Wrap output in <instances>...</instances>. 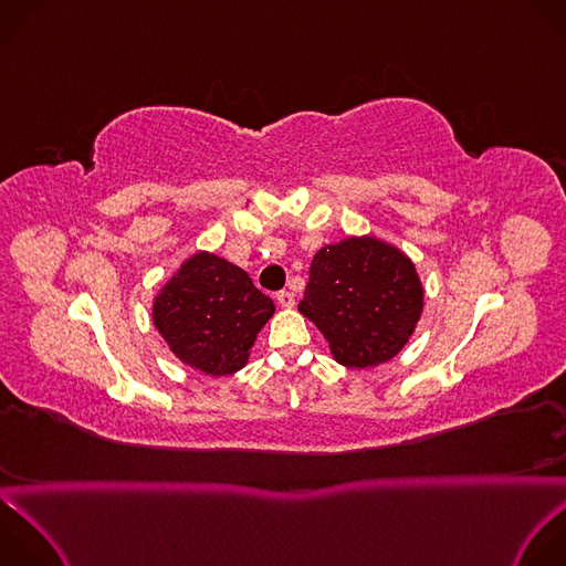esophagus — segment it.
Segmentation results:
<instances>
[{
    "mask_svg": "<svg viewBox=\"0 0 566 566\" xmlns=\"http://www.w3.org/2000/svg\"><path fill=\"white\" fill-rule=\"evenodd\" d=\"M277 302H280L282 308H293L295 297H293V293H289V291H280V293H277Z\"/></svg>",
    "mask_w": 566,
    "mask_h": 566,
    "instance_id": "34e87169",
    "label": "esophagus"
}]
</instances>
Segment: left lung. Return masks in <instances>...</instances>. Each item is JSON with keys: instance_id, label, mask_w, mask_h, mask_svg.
I'll return each mask as SVG.
<instances>
[{"instance_id": "8db88e82", "label": "left lung", "mask_w": 566, "mask_h": 566, "mask_svg": "<svg viewBox=\"0 0 566 566\" xmlns=\"http://www.w3.org/2000/svg\"><path fill=\"white\" fill-rule=\"evenodd\" d=\"M422 306L413 262L398 247L361 235L315 253L297 308L322 331L335 361L370 368L405 348Z\"/></svg>"}]
</instances>
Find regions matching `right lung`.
<instances>
[{"instance_id": "add662e5", "label": "right lung", "mask_w": 566, "mask_h": 566, "mask_svg": "<svg viewBox=\"0 0 566 566\" xmlns=\"http://www.w3.org/2000/svg\"><path fill=\"white\" fill-rule=\"evenodd\" d=\"M273 313L247 271L207 251L188 258L153 302V324L175 357L213 378L249 361Z\"/></svg>"}]
</instances>
